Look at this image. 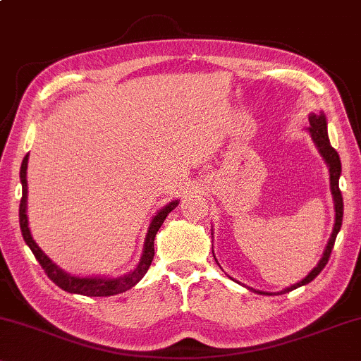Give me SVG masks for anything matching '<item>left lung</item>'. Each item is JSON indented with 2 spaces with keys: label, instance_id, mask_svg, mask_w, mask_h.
<instances>
[{
  "label": "left lung",
  "instance_id": "1",
  "mask_svg": "<svg viewBox=\"0 0 361 361\" xmlns=\"http://www.w3.org/2000/svg\"><path fill=\"white\" fill-rule=\"evenodd\" d=\"M309 122H310V127H309V132L312 138H314L317 148H319L320 155L324 157V160L326 165H329V171H330V190H331V195H334V203H335V224H334V231H331V236L329 239V244H326L325 251H324V256L317 264V267L312 269V272L307 276L305 279H302L300 282H297V284L287 287V289L277 292V294H286V292H290L297 289V287L300 286H305L309 284V282L314 281V279L319 276L322 272V269L326 266V262H329L330 259V254H331V249H334V244H335V239H337V234L340 228H342V219H343V198H342V191L338 188V180H340V173H342V163H340V157L337 150H335L334 147L330 145V140H329V133H326V118L324 114H310L309 117ZM257 294H264V295H272L271 292H261L257 290Z\"/></svg>",
  "mask_w": 361,
  "mask_h": 361
}]
</instances>
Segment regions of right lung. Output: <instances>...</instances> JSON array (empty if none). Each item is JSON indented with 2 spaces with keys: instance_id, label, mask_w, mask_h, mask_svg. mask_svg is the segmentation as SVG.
<instances>
[{
  "instance_id": "add662e5",
  "label": "right lung",
  "mask_w": 361,
  "mask_h": 361,
  "mask_svg": "<svg viewBox=\"0 0 361 361\" xmlns=\"http://www.w3.org/2000/svg\"><path fill=\"white\" fill-rule=\"evenodd\" d=\"M27 158L30 155L24 157V160L21 163V170H19V178H21V185H23V198L21 203H19V226H21V233L24 241H26L27 246L35 254V257L37 259V262L41 264V267L44 269V272L47 274V277L51 279L52 282L57 287H61L62 290L71 292V294H80V295H87V297H109V295H115V294H122V292L132 289L137 282H140V279L145 276L148 267L153 261V256H155V236L160 229V226L163 224V221L166 219V216L170 211H173L178 206V200L171 201L170 204H166L165 208H161L158 211L155 218L152 219L150 228H148L147 238H145V244H143V254L138 266L133 269L132 272H128L127 276L123 277H117V279H100V277H75L71 276L56 266L54 262L51 261L49 257L46 256L44 252L41 251V247L35 243V239L31 236L30 231V223H27V180H26V170H27Z\"/></svg>"
}]
</instances>
